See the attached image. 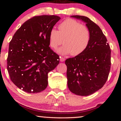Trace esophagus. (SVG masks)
Instances as JSON below:
<instances>
[{"label":"esophagus","mask_w":121,"mask_h":121,"mask_svg":"<svg viewBox=\"0 0 121 121\" xmlns=\"http://www.w3.org/2000/svg\"><path fill=\"white\" fill-rule=\"evenodd\" d=\"M65 58H64V57H60V61H61V62H63V61H65Z\"/></svg>","instance_id":"1"}]
</instances>
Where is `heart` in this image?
<instances>
[{
    "label": "heart",
    "instance_id": "b5f03b06",
    "mask_svg": "<svg viewBox=\"0 0 121 121\" xmlns=\"http://www.w3.org/2000/svg\"><path fill=\"white\" fill-rule=\"evenodd\" d=\"M59 30L52 29L49 33L50 47L56 49L62 43L64 45L57 50L61 55L70 54L76 56L86 49L91 41V31L88 27L74 19H66L58 26Z\"/></svg>",
    "mask_w": 121,
    "mask_h": 121
}]
</instances>
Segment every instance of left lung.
<instances>
[{
	"label": "left lung",
	"mask_w": 121,
	"mask_h": 121,
	"mask_svg": "<svg viewBox=\"0 0 121 121\" xmlns=\"http://www.w3.org/2000/svg\"><path fill=\"white\" fill-rule=\"evenodd\" d=\"M91 31L89 44L82 53L66 60L68 86L76 95L87 96L103 87L111 65V50L106 37L99 26L88 17L74 15Z\"/></svg>",
	"instance_id": "left-lung-1"
}]
</instances>
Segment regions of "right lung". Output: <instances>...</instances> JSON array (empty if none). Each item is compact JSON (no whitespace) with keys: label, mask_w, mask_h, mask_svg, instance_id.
<instances>
[{"label":"right lung","mask_w":121,"mask_h":121,"mask_svg":"<svg viewBox=\"0 0 121 121\" xmlns=\"http://www.w3.org/2000/svg\"><path fill=\"white\" fill-rule=\"evenodd\" d=\"M60 19L55 15L34 16L22 25L9 42L7 70L12 82L26 92L45 90L48 73L59 64V56L49 47V36Z\"/></svg>","instance_id":"right-lung-1"}]
</instances>
